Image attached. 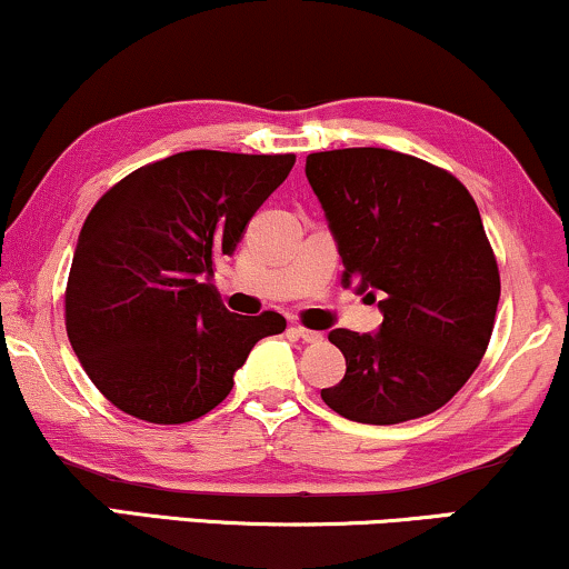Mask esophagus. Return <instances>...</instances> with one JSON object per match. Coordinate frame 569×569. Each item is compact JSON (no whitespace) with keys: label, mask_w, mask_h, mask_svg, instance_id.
<instances>
[{"label":"esophagus","mask_w":569,"mask_h":569,"mask_svg":"<svg viewBox=\"0 0 569 569\" xmlns=\"http://www.w3.org/2000/svg\"><path fill=\"white\" fill-rule=\"evenodd\" d=\"M290 331L298 339H302V342H321V339H323L321 331H313V329H306V327H290Z\"/></svg>","instance_id":"obj_1"}]
</instances>
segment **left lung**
<instances>
[{
	"label": "left lung",
	"mask_w": 569,
	"mask_h": 569,
	"mask_svg": "<svg viewBox=\"0 0 569 569\" xmlns=\"http://www.w3.org/2000/svg\"><path fill=\"white\" fill-rule=\"evenodd\" d=\"M345 284L379 295V335L329 331L342 381L321 400L342 418L392 426L439 410L481 363L499 267L468 188L447 169L387 149L308 153Z\"/></svg>",
	"instance_id": "obj_1"
}]
</instances>
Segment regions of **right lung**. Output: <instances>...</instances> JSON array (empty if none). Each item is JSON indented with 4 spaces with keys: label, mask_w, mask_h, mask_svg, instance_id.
<instances>
[{
    "label": "right lung",
    "mask_w": 569,
    "mask_h": 569,
    "mask_svg": "<svg viewBox=\"0 0 569 569\" xmlns=\"http://www.w3.org/2000/svg\"><path fill=\"white\" fill-rule=\"evenodd\" d=\"M295 153L182 151L122 177L83 221L64 287V327L88 379L149 423H188L232 392L277 311L230 313L211 284Z\"/></svg>",
    "instance_id": "add662e5"
}]
</instances>
